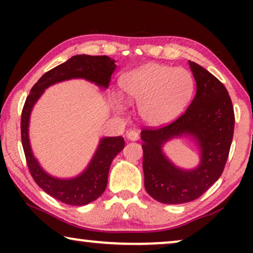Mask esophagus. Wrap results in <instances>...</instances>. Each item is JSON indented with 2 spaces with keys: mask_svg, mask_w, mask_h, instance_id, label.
Returning a JSON list of instances; mask_svg holds the SVG:
<instances>
[{
  "mask_svg": "<svg viewBox=\"0 0 253 253\" xmlns=\"http://www.w3.org/2000/svg\"><path fill=\"white\" fill-rule=\"evenodd\" d=\"M126 138L129 140H132V141L138 140L140 138V133L138 132V131H136V130H129L126 132Z\"/></svg>",
  "mask_w": 253,
  "mask_h": 253,
  "instance_id": "obj_1",
  "label": "esophagus"
}]
</instances>
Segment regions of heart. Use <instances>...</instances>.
<instances>
[{
  "label": "heart",
  "instance_id": "obj_1",
  "mask_svg": "<svg viewBox=\"0 0 253 253\" xmlns=\"http://www.w3.org/2000/svg\"><path fill=\"white\" fill-rule=\"evenodd\" d=\"M121 87L138 102L141 119L158 126L183 112L192 95L193 79L185 69L148 63L124 76Z\"/></svg>",
  "mask_w": 253,
  "mask_h": 253
}]
</instances>
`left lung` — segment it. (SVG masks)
Returning <instances> with one entry per match:
<instances>
[{
	"instance_id": "obj_1",
	"label": "left lung",
	"mask_w": 253,
	"mask_h": 253,
	"mask_svg": "<svg viewBox=\"0 0 253 253\" xmlns=\"http://www.w3.org/2000/svg\"><path fill=\"white\" fill-rule=\"evenodd\" d=\"M189 63L197 92L188 109L171 123L141 131L145 189L152 198L171 205L199 198L219 179L234 136V107L227 88L206 69ZM182 134L195 136L202 150L201 165L193 171L176 169L162 153L166 141Z\"/></svg>"
}]
</instances>
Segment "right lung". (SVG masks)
Here are the masks:
<instances>
[{"label":"right lung","mask_w":253,"mask_h":253,"mask_svg":"<svg viewBox=\"0 0 253 253\" xmlns=\"http://www.w3.org/2000/svg\"><path fill=\"white\" fill-rule=\"evenodd\" d=\"M115 68V61L108 56L76 55L64 63L47 71L31 88L30 94L27 95L26 101L24 103L22 120H20V134H22V144L30 174L34 182L44 192L68 205H87L88 203H92L102 195L107 186L110 165L113 159L123 150L124 139L121 136L107 137L101 139L91 164L78 177L72 179L51 177L41 169L31 150L29 140L31 110L48 86L67 79L84 78L86 81L93 82L96 85L107 88L110 82V76Z\"/></svg>","instance_id":"1"}]
</instances>
